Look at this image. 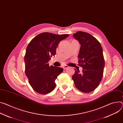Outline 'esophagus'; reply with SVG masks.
Returning a JSON list of instances; mask_svg holds the SVG:
<instances>
[{
    "label": "esophagus",
    "mask_w": 123,
    "mask_h": 123,
    "mask_svg": "<svg viewBox=\"0 0 123 123\" xmlns=\"http://www.w3.org/2000/svg\"><path fill=\"white\" fill-rule=\"evenodd\" d=\"M68 67H68L67 65H64V66H63V68L64 70L68 68Z\"/></svg>",
    "instance_id": "obj_1"
}]
</instances>
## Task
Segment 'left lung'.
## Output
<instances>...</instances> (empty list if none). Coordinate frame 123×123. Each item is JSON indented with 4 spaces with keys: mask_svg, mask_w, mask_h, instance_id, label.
I'll return each mask as SVG.
<instances>
[{
    "mask_svg": "<svg viewBox=\"0 0 123 123\" xmlns=\"http://www.w3.org/2000/svg\"><path fill=\"white\" fill-rule=\"evenodd\" d=\"M73 37L80 44L79 65L83 70H74L72 79L76 88L84 93L94 91L101 81L105 67L103 49L99 42L89 33L79 31Z\"/></svg>",
    "mask_w": 123,
    "mask_h": 123,
    "instance_id": "8db88e82",
    "label": "left lung"
}]
</instances>
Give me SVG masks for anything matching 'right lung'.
<instances>
[{
  "label": "right lung",
  "instance_id": "add662e5",
  "mask_svg": "<svg viewBox=\"0 0 123 123\" xmlns=\"http://www.w3.org/2000/svg\"><path fill=\"white\" fill-rule=\"evenodd\" d=\"M69 36L43 32L29 43L25 56V72L30 85L37 93L47 94L55 88V80L63 69L49 67L48 62L55 55L59 42Z\"/></svg>",
  "mask_w": 123,
  "mask_h": 123
}]
</instances>
